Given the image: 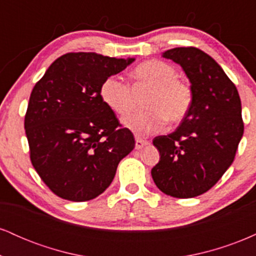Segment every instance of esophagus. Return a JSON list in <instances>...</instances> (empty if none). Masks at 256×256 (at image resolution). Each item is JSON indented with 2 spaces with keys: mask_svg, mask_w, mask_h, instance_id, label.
I'll use <instances>...</instances> for the list:
<instances>
[{
  "mask_svg": "<svg viewBox=\"0 0 256 256\" xmlns=\"http://www.w3.org/2000/svg\"><path fill=\"white\" fill-rule=\"evenodd\" d=\"M149 142L148 140H140V138H136V149H142L143 146H148Z\"/></svg>",
  "mask_w": 256,
  "mask_h": 256,
  "instance_id": "1",
  "label": "esophagus"
}]
</instances>
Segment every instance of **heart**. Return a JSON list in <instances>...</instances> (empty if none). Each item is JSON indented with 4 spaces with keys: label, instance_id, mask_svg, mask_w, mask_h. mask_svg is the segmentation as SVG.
Masks as SVG:
<instances>
[{
    "label": "heart",
    "instance_id": "1",
    "mask_svg": "<svg viewBox=\"0 0 256 256\" xmlns=\"http://www.w3.org/2000/svg\"><path fill=\"white\" fill-rule=\"evenodd\" d=\"M137 85L150 89L143 102L146 110L128 114L122 119V125L136 136L146 137L162 130L166 120L178 124L189 113L192 104V90L178 79V72L171 64L152 60L140 64L132 72ZM104 104L119 116H124L132 107L130 85L118 76L106 78L100 88Z\"/></svg>",
    "mask_w": 256,
    "mask_h": 256
}]
</instances>
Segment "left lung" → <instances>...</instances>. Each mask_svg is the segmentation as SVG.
Returning <instances> with one entry per match:
<instances>
[{"label": "left lung", "instance_id": "8db88e82", "mask_svg": "<svg viewBox=\"0 0 256 256\" xmlns=\"http://www.w3.org/2000/svg\"><path fill=\"white\" fill-rule=\"evenodd\" d=\"M162 56L180 64L192 84V104L177 130L152 140L160 161L152 177L166 195L195 198L208 192L234 162L244 131L240 98L218 62L200 49L173 48Z\"/></svg>", "mask_w": 256, "mask_h": 256}]
</instances>
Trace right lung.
Returning <instances> with one entry per match:
<instances>
[{
    "label": "right lung",
    "instance_id": "obj_1",
    "mask_svg": "<svg viewBox=\"0 0 256 256\" xmlns=\"http://www.w3.org/2000/svg\"><path fill=\"white\" fill-rule=\"evenodd\" d=\"M134 61L68 52L34 85L25 116L31 162L58 198L74 202L98 198L134 148V134L100 96L104 79Z\"/></svg>",
    "mask_w": 256,
    "mask_h": 256
}]
</instances>
